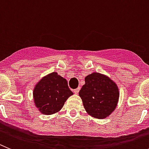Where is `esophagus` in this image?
Listing matches in <instances>:
<instances>
[{"label": "esophagus", "mask_w": 149, "mask_h": 149, "mask_svg": "<svg viewBox=\"0 0 149 149\" xmlns=\"http://www.w3.org/2000/svg\"><path fill=\"white\" fill-rule=\"evenodd\" d=\"M79 90H80V87H79V88H76V89H75L73 91H74L75 93H76V94H77V93H79Z\"/></svg>", "instance_id": "esophagus-1"}]
</instances>
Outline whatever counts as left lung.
Wrapping results in <instances>:
<instances>
[{"label":"left lung","instance_id":"1","mask_svg":"<svg viewBox=\"0 0 149 149\" xmlns=\"http://www.w3.org/2000/svg\"><path fill=\"white\" fill-rule=\"evenodd\" d=\"M84 81L79 93L84 109L93 117L106 118L118 103L120 92L117 85L109 77L96 72L87 76Z\"/></svg>","mask_w":149,"mask_h":149}]
</instances>
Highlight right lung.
I'll use <instances>...</instances> for the list:
<instances>
[{
	"instance_id": "add662e5",
	"label": "right lung",
	"mask_w": 149,
	"mask_h": 149,
	"mask_svg": "<svg viewBox=\"0 0 149 149\" xmlns=\"http://www.w3.org/2000/svg\"><path fill=\"white\" fill-rule=\"evenodd\" d=\"M73 94L67 80L56 72L43 77L33 90L35 104L38 111L45 115L58 112L66 100Z\"/></svg>"
}]
</instances>
